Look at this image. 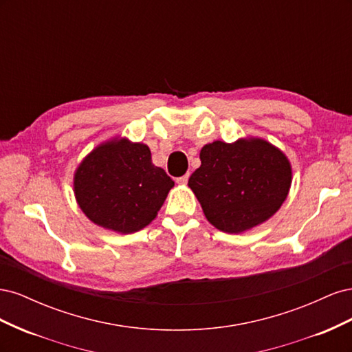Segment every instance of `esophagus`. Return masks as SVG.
I'll list each match as a JSON object with an SVG mask.
<instances>
[{
	"instance_id": "34e87169",
	"label": "esophagus",
	"mask_w": 352,
	"mask_h": 352,
	"mask_svg": "<svg viewBox=\"0 0 352 352\" xmlns=\"http://www.w3.org/2000/svg\"><path fill=\"white\" fill-rule=\"evenodd\" d=\"M188 179H189V173H188V175H185V176H180V177H177V179H176V182H177L179 185H186V184H188Z\"/></svg>"
}]
</instances>
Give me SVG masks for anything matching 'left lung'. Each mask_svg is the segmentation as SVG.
Instances as JSON below:
<instances>
[{
	"label": "left lung",
	"mask_w": 352,
	"mask_h": 352,
	"mask_svg": "<svg viewBox=\"0 0 352 352\" xmlns=\"http://www.w3.org/2000/svg\"><path fill=\"white\" fill-rule=\"evenodd\" d=\"M201 166L189 177L202 211L221 232L241 233L269 220L289 192L287 157L261 138L202 146Z\"/></svg>",
	"instance_id": "1"
}]
</instances>
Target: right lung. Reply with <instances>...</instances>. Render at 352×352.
I'll return each mask as SVG.
<instances>
[{
	"mask_svg": "<svg viewBox=\"0 0 352 352\" xmlns=\"http://www.w3.org/2000/svg\"><path fill=\"white\" fill-rule=\"evenodd\" d=\"M175 182L151 162L145 144L114 138L82 160L74 197L91 221L117 233H133L157 217Z\"/></svg>",
	"mask_w": 352,
	"mask_h": 352,
	"instance_id": "obj_1",
	"label": "right lung"
}]
</instances>
